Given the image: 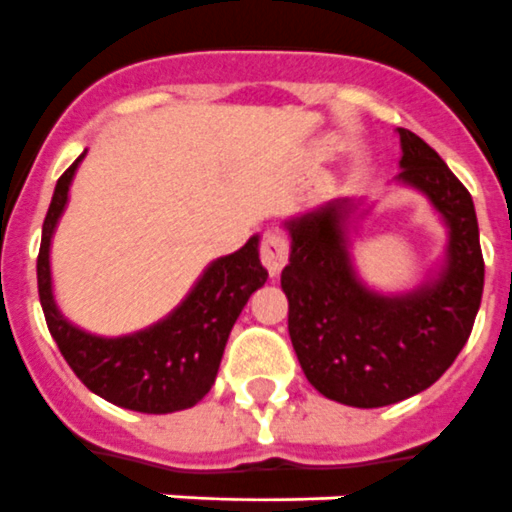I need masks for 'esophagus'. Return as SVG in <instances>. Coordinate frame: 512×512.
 I'll use <instances>...</instances> for the list:
<instances>
[{
    "label": "esophagus",
    "mask_w": 512,
    "mask_h": 512,
    "mask_svg": "<svg viewBox=\"0 0 512 512\" xmlns=\"http://www.w3.org/2000/svg\"><path fill=\"white\" fill-rule=\"evenodd\" d=\"M260 257H263V265L268 268L270 276H278L289 260V244L278 231H265L263 244H260Z\"/></svg>",
    "instance_id": "1"
}]
</instances>
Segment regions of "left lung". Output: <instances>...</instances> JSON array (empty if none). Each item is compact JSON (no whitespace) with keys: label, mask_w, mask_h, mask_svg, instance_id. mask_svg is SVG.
Returning <instances> with one entry per match:
<instances>
[{"label":"left lung","mask_w":512,"mask_h":512,"mask_svg":"<svg viewBox=\"0 0 512 512\" xmlns=\"http://www.w3.org/2000/svg\"><path fill=\"white\" fill-rule=\"evenodd\" d=\"M401 135L395 187L427 197L445 226L440 263L403 291L369 286L356 268L354 234L372 205L338 197L283 221L289 265V336L309 385L330 401L380 409L445 375L466 346L482 304L484 260L474 200L448 163L411 130Z\"/></svg>","instance_id":"1"}]
</instances>
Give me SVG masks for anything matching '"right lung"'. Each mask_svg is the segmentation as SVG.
<instances>
[{
  "label": "right lung",
  "instance_id": "obj_1",
  "mask_svg": "<svg viewBox=\"0 0 512 512\" xmlns=\"http://www.w3.org/2000/svg\"><path fill=\"white\" fill-rule=\"evenodd\" d=\"M85 153L59 176L41 231L38 296L51 338L85 388L103 401L140 414L192 409L216 382L236 317L249 296L268 281V270L260 263V234L249 236L242 249L205 265L182 302L148 328L124 336L90 333L64 317L51 278V242Z\"/></svg>",
  "mask_w": 512,
  "mask_h": 512
}]
</instances>
